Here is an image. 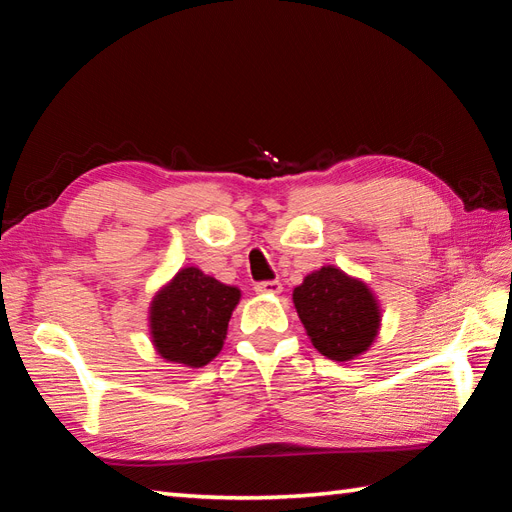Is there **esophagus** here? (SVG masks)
Listing matches in <instances>:
<instances>
[{
  "label": "esophagus",
  "instance_id": "esophagus-1",
  "mask_svg": "<svg viewBox=\"0 0 512 512\" xmlns=\"http://www.w3.org/2000/svg\"><path fill=\"white\" fill-rule=\"evenodd\" d=\"M281 290H284V286L279 281H262V284L255 286L257 295H279Z\"/></svg>",
  "mask_w": 512,
  "mask_h": 512
}]
</instances>
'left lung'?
Masks as SVG:
<instances>
[{"instance_id":"left-lung-1","label":"left lung","mask_w":512,"mask_h":512,"mask_svg":"<svg viewBox=\"0 0 512 512\" xmlns=\"http://www.w3.org/2000/svg\"><path fill=\"white\" fill-rule=\"evenodd\" d=\"M312 345L330 361L347 363L374 345L383 321L376 292L339 266H321L292 290Z\"/></svg>"}]
</instances>
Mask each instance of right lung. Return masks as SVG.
Instances as JSON below:
<instances>
[{"label":"right lung","mask_w":512,"mask_h":512,"mask_svg":"<svg viewBox=\"0 0 512 512\" xmlns=\"http://www.w3.org/2000/svg\"><path fill=\"white\" fill-rule=\"evenodd\" d=\"M242 290L200 268H180L149 303V339L160 358L198 369L220 354Z\"/></svg>","instance_id":"1"}]
</instances>
